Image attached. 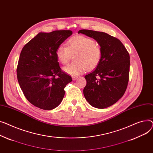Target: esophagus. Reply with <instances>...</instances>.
<instances>
[{
    "label": "esophagus",
    "instance_id": "obj_1",
    "mask_svg": "<svg viewBox=\"0 0 153 153\" xmlns=\"http://www.w3.org/2000/svg\"><path fill=\"white\" fill-rule=\"evenodd\" d=\"M78 78V76H73V77H72V79H73V80H74V81H75V80H76V79H77Z\"/></svg>",
    "mask_w": 153,
    "mask_h": 153
}]
</instances>
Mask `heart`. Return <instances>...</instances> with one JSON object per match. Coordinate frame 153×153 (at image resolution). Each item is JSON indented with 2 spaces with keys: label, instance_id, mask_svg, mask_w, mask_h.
Segmentation results:
<instances>
[{
  "label": "heart",
  "instance_id": "heart-1",
  "mask_svg": "<svg viewBox=\"0 0 153 153\" xmlns=\"http://www.w3.org/2000/svg\"><path fill=\"white\" fill-rule=\"evenodd\" d=\"M75 53V62L63 68L66 74L74 76L84 73L88 68L91 70L96 68L102 56L100 45L94 39L81 35L70 39L67 42V47L59 46L56 49V56L61 64H65L71 55Z\"/></svg>",
  "mask_w": 153,
  "mask_h": 153
}]
</instances>
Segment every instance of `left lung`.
Segmentation results:
<instances>
[{"label":"left lung","instance_id":"obj_1","mask_svg":"<svg viewBox=\"0 0 153 153\" xmlns=\"http://www.w3.org/2000/svg\"><path fill=\"white\" fill-rule=\"evenodd\" d=\"M78 33L94 39L100 44L102 56L95 70L85 76L83 94L94 107L104 109L117 102L128 85L130 56L122 42L104 32L81 30Z\"/></svg>","mask_w":153,"mask_h":153}]
</instances>
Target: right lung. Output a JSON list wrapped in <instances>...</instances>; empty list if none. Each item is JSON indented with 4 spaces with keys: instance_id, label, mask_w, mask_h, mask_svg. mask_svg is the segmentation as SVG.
<instances>
[{
    "instance_id": "add662e5",
    "label": "right lung",
    "mask_w": 153,
    "mask_h": 153,
    "mask_svg": "<svg viewBox=\"0 0 153 153\" xmlns=\"http://www.w3.org/2000/svg\"><path fill=\"white\" fill-rule=\"evenodd\" d=\"M71 34L70 30L41 32L21 51L18 82L28 101L41 109L57 107L65 95V87L72 81L61 70L56 56L57 48Z\"/></svg>"
}]
</instances>
